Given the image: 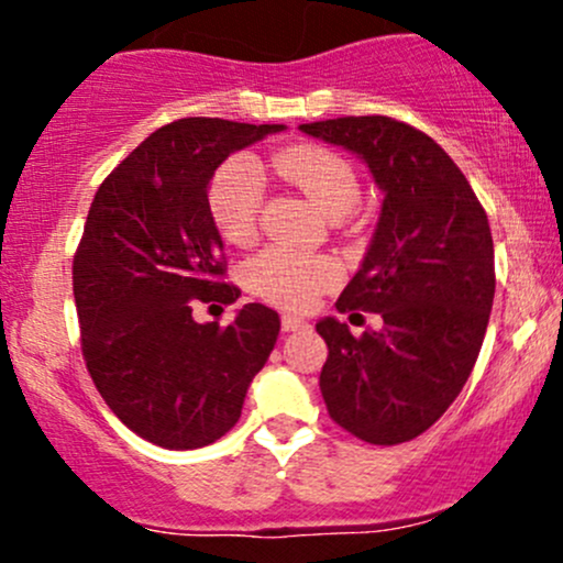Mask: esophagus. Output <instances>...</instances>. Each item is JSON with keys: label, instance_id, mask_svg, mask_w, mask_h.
<instances>
[{"label": "esophagus", "instance_id": "34e87169", "mask_svg": "<svg viewBox=\"0 0 563 563\" xmlns=\"http://www.w3.org/2000/svg\"><path fill=\"white\" fill-rule=\"evenodd\" d=\"M280 325L283 331H312V325H309V320L303 318H296V314H283L280 318Z\"/></svg>", "mask_w": 563, "mask_h": 563}]
</instances>
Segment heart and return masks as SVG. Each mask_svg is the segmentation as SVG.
Segmentation results:
<instances>
[{"instance_id":"b5f03b06","label":"heart","mask_w":563,"mask_h":563,"mask_svg":"<svg viewBox=\"0 0 563 563\" xmlns=\"http://www.w3.org/2000/svg\"><path fill=\"white\" fill-rule=\"evenodd\" d=\"M269 169L288 179L312 198L328 217L346 214L360 198V179L354 166L322 145H290L269 156ZM209 214L219 235L232 245H245L260 230L264 200L262 174L249 158H230L209 183ZM245 286L260 299L283 309H307L314 299L335 286L341 267L331 256L299 254L290 249L262 251L245 264Z\"/></svg>"}]
</instances>
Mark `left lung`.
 <instances>
[{
    "label": "left lung",
    "instance_id": "8db88e82",
    "mask_svg": "<svg viewBox=\"0 0 563 563\" xmlns=\"http://www.w3.org/2000/svg\"><path fill=\"white\" fill-rule=\"evenodd\" d=\"M301 132L357 153L384 190L363 267L339 312H378L380 331L325 318L320 391L341 429L371 444L410 442L455 402L474 371L495 299V249L468 179L421 129L344 115Z\"/></svg>",
    "mask_w": 563,
    "mask_h": 563
}]
</instances>
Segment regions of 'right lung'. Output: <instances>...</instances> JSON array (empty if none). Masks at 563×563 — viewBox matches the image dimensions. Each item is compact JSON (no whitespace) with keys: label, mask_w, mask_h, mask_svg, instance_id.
Returning a JSON list of instances; mask_svg holds the SVG:
<instances>
[{"label":"right lung","mask_w":563,"mask_h":563,"mask_svg":"<svg viewBox=\"0 0 563 563\" xmlns=\"http://www.w3.org/2000/svg\"><path fill=\"white\" fill-rule=\"evenodd\" d=\"M283 124L179 119L102 179L74 256L81 352L121 423L166 450L217 442L273 352L280 318L245 303L228 328L196 322L198 303H232L209 214V183L230 153Z\"/></svg>","instance_id":"right-lung-1"}]
</instances>
